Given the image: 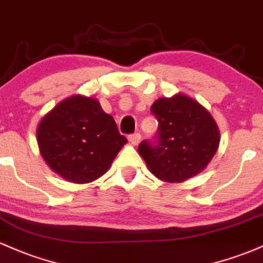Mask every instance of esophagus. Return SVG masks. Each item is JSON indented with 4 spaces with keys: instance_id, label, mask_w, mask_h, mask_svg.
<instances>
[{
    "instance_id": "obj_1",
    "label": "esophagus",
    "mask_w": 263,
    "mask_h": 263,
    "mask_svg": "<svg viewBox=\"0 0 263 263\" xmlns=\"http://www.w3.org/2000/svg\"><path fill=\"white\" fill-rule=\"evenodd\" d=\"M128 141L131 142L132 144H138L141 142V135L140 134H134V135H129L128 136Z\"/></svg>"
}]
</instances>
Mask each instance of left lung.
I'll use <instances>...</instances> for the list:
<instances>
[{"instance_id":"1","label":"left lung","mask_w":263,"mask_h":263,"mask_svg":"<svg viewBox=\"0 0 263 263\" xmlns=\"http://www.w3.org/2000/svg\"><path fill=\"white\" fill-rule=\"evenodd\" d=\"M151 111L158 121V143L143 141L138 146L151 173L167 183H182L201 173L220 143L219 127L209 111L180 92L159 98Z\"/></svg>"}]
</instances>
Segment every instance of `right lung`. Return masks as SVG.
<instances>
[{
	"label": "right lung",
	"instance_id": "right-lung-1",
	"mask_svg": "<svg viewBox=\"0 0 263 263\" xmlns=\"http://www.w3.org/2000/svg\"><path fill=\"white\" fill-rule=\"evenodd\" d=\"M37 142L50 170L68 182L86 184L106 173L127 138L98 99L73 95L42 117Z\"/></svg>",
	"mask_w": 263,
	"mask_h": 263
}]
</instances>
